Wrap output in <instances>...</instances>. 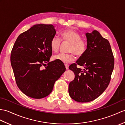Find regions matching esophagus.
Listing matches in <instances>:
<instances>
[{
	"label": "esophagus",
	"mask_w": 125,
	"mask_h": 125,
	"mask_svg": "<svg viewBox=\"0 0 125 125\" xmlns=\"http://www.w3.org/2000/svg\"><path fill=\"white\" fill-rule=\"evenodd\" d=\"M65 66L66 70H68L69 69V65L67 64H65Z\"/></svg>",
	"instance_id": "1"
}]
</instances>
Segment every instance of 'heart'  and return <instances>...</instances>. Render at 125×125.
I'll return each mask as SVG.
<instances>
[{
    "label": "heart",
    "mask_w": 125,
    "mask_h": 125,
    "mask_svg": "<svg viewBox=\"0 0 125 125\" xmlns=\"http://www.w3.org/2000/svg\"><path fill=\"white\" fill-rule=\"evenodd\" d=\"M62 39L71 43L69 48V52L71 53L59 54L55 55L54 60L61 62L70 63L74 60V54L78 57L83 56L87 49V43L85 40L81 39L80 34L73 30H66L61 33ZM61 40L56 36H54L51 40L50 47L52 51L56 53L59 51Z\"/></svg>",
    "instance_id": "1"
}]
</instances>
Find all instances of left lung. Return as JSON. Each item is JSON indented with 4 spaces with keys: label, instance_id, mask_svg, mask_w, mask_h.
Listing matches in <instances>:
<instances>
[{
    "label": "left lung",
    "instance_id": "1",
    "mask_svg": "<svg viewBox=\"0 0 125 125\" xmlns=\"http://www.w3.org/2000/svg\"><path fill=\"white\" fill-rule=\"evenodd\" d=\"M86 51L76 63L69 66L75 77L70 83L69 94L78 102H88L108 87L114 68L115 59L109 41L96 30L86 33ZM83 66V71L76 67Z\"/></svg>",
    "mask_w": 125,
    "mask_h": 125
}]
</instances>
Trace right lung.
<instances>
[{"label":"right lung","instance_id":"right-lung-1","mask_svg":"<svg viewBox=\"0 0 125 125\" xmlns=\"http://www.w3.org/2000/svg\"><path fill=\"white\" fill-rule=\"evenodd\" d=\"M56 32L52 24H36L20 34L14 43L11 65L17 87L29 97L40 99L47 96L65 71L63 62H49L50 42ZM46 62L48 66L42 69Z\"/></svg>","mask_w":125,"mask_h":125}]
</instances>
